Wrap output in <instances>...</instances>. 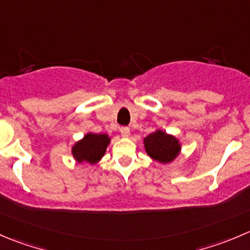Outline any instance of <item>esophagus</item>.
Listing matches in <instances>:
<instances>
[{"mask_svg": "<svg viewBox=\"0 0 250 250\" xmlns=\"http://www.w3.org/2000/svg\"><path fill=\"white\" fill-rule=\"evenodd\" d=\"M130 134V129L128 127H122L121 128V135H122L123 138H128Z\"/></svg>", "mask_w": 250, "mask_h": 250, "instance_id": "1", "label": "esophagus"}]
</instances>
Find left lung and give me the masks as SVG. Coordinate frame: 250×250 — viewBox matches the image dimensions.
<instances>
[{
    "label": "left lung",
    "instance_id": "left-lung-1",
    "mask_svg": "<svg viewBox=\"0 0 250 250\" xmlns=\"http://www.w3.org/2000/svg\"><path fill=\"white\" fill-rule=\"evenodd\" d=\"M146 154L160 164H171L177 159L182 149V144L174 135L168 134L162 129L150 133L143 140Z\"/></svg>",
    "mask_w": 250,
    "mask_h": 250
}]
</instances>
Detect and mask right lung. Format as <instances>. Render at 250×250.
Masks as SVG:
<instances>
[{
    "mask_svg": "<svg viewBox=\"0 0 250 250\" xmlns=\"http://www.w3.org/2000/svg\"><path fill=\"white\" fill-rule=\"evenodd\" d=\"M110 142L111 138L107 134L89 132L81 140L74 143L72 155L78 164L95 165L103 159Z\"/></svg>",
    "mask_w": 250,
    "mask_h": 250,
    "instance_id": "obj_1",
    "label": "right lung"
}]
</instances>
